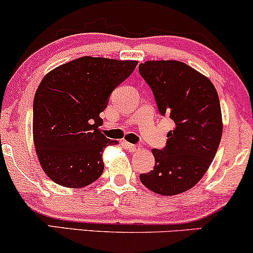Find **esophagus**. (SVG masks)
Wrapping results in <instances>:
<instances>
[{"instance_id":"1","label":"esophagus","mask_w":253,"mask_h":253,"mask_svg":"<svg viewBox=\"0 0 253 253\" xmlns=\"http://www.w3.org/2000/svg\"><path fill=\"white\" fill-rule=\"evenodd\" d=\"M123 144H124V146H126V148L127 149V150L131 151V152H135V151H138V150H139L138 146L135 145V144H131V143H129V142H124Z\"/></svg>"}]
</instances>
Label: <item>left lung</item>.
Segmentation results:
<instances>
[{"label":"left lung","instance_id":"1","mask_svg":"<svg viewBox=\"0 0 253 253\" xmlns=\"http://www.w3.org/2000/svg\"><path fill=\"white\" fill-rule=\"evenodd\" d=\"M138 70L160 114L174 123L167 145L152 149L154 170L139 179L158 195H178L202 179L219 146L223 123L217 90L208 77L179 61H146Z\"/></svg>","mask_w":253,"mask_h":253}]
</instances>
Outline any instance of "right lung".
Instances as JSON below:
<instances>
[{"instance_id": "1", "label": "right lung", "mask_w": 253, "mask_h": 253, "mask_svg": "<svg viewBox=\"0 0 253 253\" xmlns=\"http://www.w3.org/2000/svg\"><path fill=\"white\" fill-rule=\"evenodd\" d=\"M137 61L84 56L43 77L34 97L33 135L46 176L65 188H84L104 170L105 146L118 144L101 132L99 114Z\"/></svg>"}]
</instances>
